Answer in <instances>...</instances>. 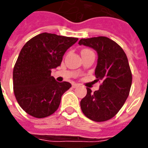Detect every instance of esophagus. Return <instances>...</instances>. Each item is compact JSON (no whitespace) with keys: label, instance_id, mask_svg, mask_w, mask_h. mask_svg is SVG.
Segmentation results:
<instances>
[{"label":"esophagus","instance_id":"esophagus-1","mask_svg":"<svg viewBox=\"0 0 148 148\" xmlns=\"http://www.w3.org/2000/svg\"><path fill=\"white\" fill-rule=\"evenodd\" d=\"M79 84H72V87L74 88H77V87H78Z\"/></svg>","mask_w":148,"mask_h":148}]
</instances>
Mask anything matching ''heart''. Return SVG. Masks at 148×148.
<instances>
[{
  "mask_svg": "<svg viewBox=\"0 0 148 148\" xmlns=\"http://www.w3.org/2000/svg\"><path fill=\"white\" fill-rule=\"evenodd\" d=\"M88 50H89V49H84L83 51H88ZM83 51H82V52H83Z\"/></svg>",
  "mask_w": 148,
  "mask_h": 148,
  "instance_id": "obj_1",
  "label": "heart"
}]
</instances>
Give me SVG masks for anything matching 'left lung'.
<instances>
[{
	"mask_svg": "<svg viewBox=\"0 0 148 148\" xmlns=\"http://www.w3.org/2000/svg\"><path fill=\"white\" fill-rule=\"evenodd\" d=\"M78 44L97 51L95 81L101 82L94 92L87 88L81 109L93 121H107L118 113L130 94L132 73L127 56L119 45L106 36L82 39Z\"/></svg>",
	"mask_w": 148,
	"mask_h": 148,
	"instance_id": "1",
	"label": "left lung"
}]
</instances>
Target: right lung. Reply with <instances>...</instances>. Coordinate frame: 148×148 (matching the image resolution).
Segmentation results:
<instances>
[{
	"instance_id": "obj_1",
	"label": "right lung",
	"mask_w": 148,
	"mask_h": 148,
	"mask_svg": "<svg viewBox=\"0 0 148 148\" xmlns=\"http://www.w3.org/2000/svg\"><path fill=\"white\" fill-rule=\"evenodd\" d=\"M77 40L43 32L22 47L13 70V89L18 103L26 113L45 118L59 108L62 95L71 84L56 82L51 71L60 65L66 49Z\"/></svg>"
}]
</instances>
